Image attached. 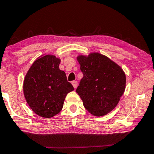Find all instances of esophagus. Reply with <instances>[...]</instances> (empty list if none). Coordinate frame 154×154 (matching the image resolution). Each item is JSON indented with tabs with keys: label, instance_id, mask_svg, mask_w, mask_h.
I'll use <instances>...</instances> for the list:
<instances>
[{
	"label": "esophagus",
	"instance_id": "34e87169",
	"mask_svg": "<svg viewBox=\"0 0 154 154\" xmlns=\"http://www.w3.org/2000/svg\"><path fill=\"white\" fill-rule=\"evenodd\" d=\"M72 84L73 87H74L75 88H76L77 87V84H78V83H77V81H72Z\"/></svg>",
	"mask_w": 154,
	"mask_h": 154
}]
</instances>
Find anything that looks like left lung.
<instances>
[{"instance_id":"obj_1","label":"left lung","mask_w":154,"mask_h":154,"mask_svg":"<svg viewBox=\"0 0 154 154\" xmlns=\"http://www.w3.org/2000/svg\"><path fill=\"white\" fill-rule=\"evenodd\" d=\"M77 60L84 76L76 92L91 114L105 115L115 108L124 93V72L119 66L99 53L79 56Z\"/></svg>"}]
</instances>
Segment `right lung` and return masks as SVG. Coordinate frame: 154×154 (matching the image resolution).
<instances>
[{
  "instance_id": "1",
  "label": "right lung",
  "mask_w": 154,
  "mask_h": 154,
  "mask_svg": "<svg viewBox=\"0 0 154 154\" xmlns=\"http://www.w3.org/2000/svg\"><path fill=\"white\" fill-rule=\"evenodd\" d=\"M60 62L52 55L38 58L23 81L26 100L35 113L42 117L51 118L59 113L66 95L74 90L66 73L59 69Z\"/></svg>"
}]
</instances>
